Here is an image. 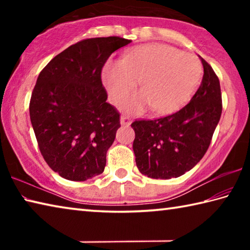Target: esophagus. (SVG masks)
Instances as JSON below:
<instances>
[{
    "label": "esophagus",
    "instance_id": "obj_1",
    "mask_svg": "<svg viewBox=\"0 0 250 250\" xmlns=\"http://www.w3.org/2000/svg\"><path fill=\"white\" fill-rule=\"evenodd\" d=\"M120 124H121V125H130L131 119L128 116H122L120 118Z\"/></svg>",
    "mask_w": 250,
    "mask_h": 250
}]
</instances>
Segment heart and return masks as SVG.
Instances as JSON below:
<instances>
[{
  "mask_svg": "<svg viewBox=\"0 0 250 250\" xmlns=\"http://www.w3.org/2000/svg\"><path fill=\"white\" fill-rule=\"evenodd\" d=\"M202 64L195 55L167 45L141 46L125 54L120 62H109L103 82L113 104H120L135 88L141 92L122 104L125 111H152L167 115L188 103L202 77Z\"/></svg>",
  "mask_w": 250,
  "mask_h": 250,
  "instance_id": "1",
  "label": "heart"
}]
</instances>
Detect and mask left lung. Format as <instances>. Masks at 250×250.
<instances>
[{"label":"left lung","instance_id":"obj_1","mask_svg":"<svg viewBox=\"0 0 250 250\" xmlns=\"http://www.w3.org/2000/svg\"><path fill=\"white\" fill-rule=\"evenodd\" d=\"M204 75L189 103L173 115L132 122L135 163L151 179L183 175L200 162L221 119L222 92L218 77L201 58Z\"/></svg>","mask_w":250,"mask_h":250}]
</instances>
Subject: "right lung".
<instances>
[{
	"label": "right lung",
	"mask_w": 250,
	"mask_h": 250,
	"mask_svg": "<svg viewBox=\"0 0 250 250\" xmlns=\"http://www.w3.org/2000/svg\"><path fill=\"white\" fill-rule=\"evenodd\" d=\"M130 42L118 36L80 41L55 56L37 78L31 122L46 163L66 180L86 181L104 170L120 113L105 103L101 70Z\"/></svg>",
	"instance_id": "right-lung-1"
}]
</instances>
